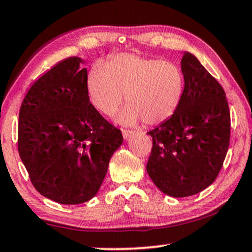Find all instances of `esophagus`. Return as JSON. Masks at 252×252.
<instances>
[{
    "label": "esophagus",
    "mask_w": 252,
    "mask_h": 252,
    "mask_svg": "<svg viewBox=\"0 0 252 252\" xmlns=\"http://www.w3.org/2000/svg\"><path fill=\"white\" fill-rule=\"evenodd\" d=\"M122 135H123V138L126 139H129V137L132 135V131H129V130H122Z\"/></svg>",
    "instance_id": "esophagus-1"
}]
</instances>
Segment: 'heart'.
Masks as SVG:
<instances>
[{"label":"heart","instance_id":"obj_1","mask_svg":"<svg viewBox=\"0 0 252 252\" xmlns=\"http://www.w3.org/2000/svg\"><path fill=\"white\" fill-rule=\"evenodd\" d=\"M184 89L183 73L176 65L131 53L94 66L87 76L89 100L103 115H113L126 96L128 106L117 117L124 126L164 123L179 108Z\"/></svg>","mask_w":252,"mask_h":252}]
</instances>
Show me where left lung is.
I'll list each match as a JSON object with an SVG mask.
<instances>
[{
	"instance_id": "obj_1",
	"label": "left lung",
	"mask_w": 252,
	"mask_h": 252,
	"mask_svg": "<svg viewBox=\"0 0 252 252\" xmlns=\"http://www.w3.org/2000/svg\"><path fill=\"white\" fill-rule=\"evenodd\" d=\"M185 89L173 116L152 137L148 174L166 195L185 197L214 183L230 141V111L222 86L194 55L184 52Z\"/></svg>"
}]
</instances>
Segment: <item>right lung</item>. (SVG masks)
<instances>
[{"label":"right lung","mask_w":252,"mask_h":252,"mask_svg":"<svg viewBox=\"0 0 252 252\" xmlns=\"http://www.w3.org/2000/svg\"><path fill=\"white\" fill-rule=\"evenodd\" d=\"M84 59L69 57L29 88L18 117V152L41 195L79 205L96 195L123 136L89 102Z\"/></svg>","instance_id":"right-lung-1"}]
</instances>
